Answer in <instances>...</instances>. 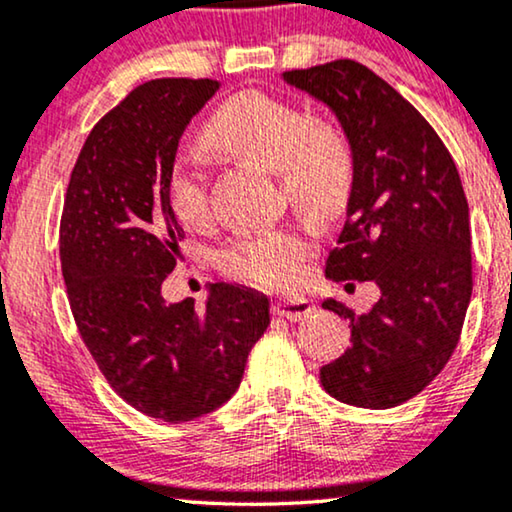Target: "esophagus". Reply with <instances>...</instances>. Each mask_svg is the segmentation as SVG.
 <instances>
[{
	"mask_svg": "<svg viewBox=\"0 0 512 512\" xmlns=\"http://www.w3.org/2000/svg\"><path fill=\"white\" fill-rule=\"evenodd\" d=\"M276 316L288 318V320H302L306 316H311L316 311V304L306 297H278L274 304H271Z\"/></svg>",
	"mask_w": 512,
	"mask_h": 512,
	"instance_id": "obj_1",
	"label": "esophagus"
}]
</instances>
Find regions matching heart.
<instances>
[{"label":"heart","mask_w":512,"mask_h":512,"mask_svg":"<svg viewBox=\"0 0 512 512\" xmlns=\"http://www.w3.org/2000/svg\"><path fill=\"white\" fill-rule=\"evenodd\" d=\"M206 140L220 152L276 170L285 194L318 217L337 213L351 192L353 159L342 135L267 93H238L224 102L208 121ZM166 199L189 229H203L213 217L206 173L192 154L175 156ZM309 252L311 241L299 231L269 229L231 241L220 264L234 278L283 288L297 281Z\"/></svg>","instance_id":"heart-1"}]
</instances>
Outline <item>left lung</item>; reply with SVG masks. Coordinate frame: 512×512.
I'll use <instances>...</instances> for the list:
<instances>
[{"mask_svg": "<svg viewBox=\"0 0 512 512\" xmlns=\"http://www.w3.org/2000/svg\"><path fill=\"white\" fill-rule=\"evenodd\" d=\"M283 81L323 102L351 149L344 229L325 276L379 285L360 316L335 297L323 302L349 318L353 344L320 367V384L346 405L388 410L424 391L459 342L473 290L459 170L417 109L356 60L283 72Z\"/></svg>", "mask_w": 512, "mask_h": 512, "instance_id": "8db88e82", "label": "left lung"}]
</instances>
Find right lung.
Wrapping results in <instances>:
<instances>
[{
  "instance_id": "add662e5",
  "label": "right lung",
  "mask_w": 512,
  "mask_h": 512,
  "mask_svg": "<svg viewBox=\"0 0 512 512\" xmlns=\"http://www.w3.org/2000/svg\"><path fill=\"white\" fill-rule=\"evenodd\" d=\"M217 91L213 79H154L128 93L81 147L60 220L81 339L128 405L170 424L227 403L269 327V297L245 285H208L201 311L161 292L185 236L166 199L168 170Z\"/></svg>"
}]
</instances>
